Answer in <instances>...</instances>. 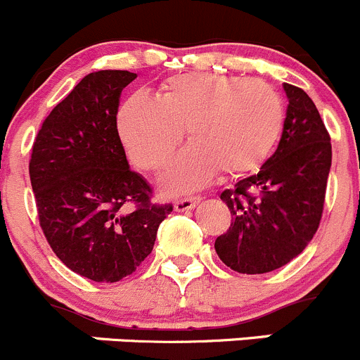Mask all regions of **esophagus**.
<instances>
[{
	"label": "esophagus",
	"instance_id": "obj_1",
	"mask_svg": "<svg viewBox=\"0 0 360 360\" xmlns=\"http://www.w3.org/2000/svg\"><path fill=\"white\" fill-rule=\"evenodd\" d=\"M199 201H201V198H184V199H179V201L175 202V212H187V210L195 208Z\"/></svg>",
	"mask_w": 360,
	"mask_h": 360
}]
</instances>
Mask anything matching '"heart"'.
<instances>
[{"label":"heart","instance_id":"obj_1","mask_svg":"<svg viewBox=\"0 0 360 360\" xmlns=\"http://www.w3.org/2000/svg\"><path fill=\"white\" fill-rule=\"evenodd\" d=\"M120 140L140 169L161 168L180 143L191 145L161 175L168 194L191 192L217 172L238 179L269 161L285 129V105L275 87L226 73H184L162 84L159 98L131 94L117 117Z\"/></svg>","mask_w":360,"mask_h":360}]
</instances>
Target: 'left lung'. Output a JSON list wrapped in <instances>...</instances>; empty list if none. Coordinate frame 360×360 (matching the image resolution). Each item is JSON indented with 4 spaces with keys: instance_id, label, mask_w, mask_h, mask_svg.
<instances>
[{
    "instance_id": "8db88e82",
    "label": "left lung",
    "mask_w": 360,
    "mask_h": 360,
    "mask_svg": "<svg viewBox=\"0 0 360 360\" xmlns=\"http://www.w3.org/2000/svg\"><path fill=\"white\" fill-rule=\"evenodd\" d=\"M275 154L257 175L226 188L231 227L215 240L220 261L245 275L275 271L301 254L319 229L330 169V136L315 103L296 85Z\"/></svg>"
}]
</instances>
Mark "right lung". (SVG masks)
I'll use <instances>...</instances> for the list:
<instances>
[{"instance_id":"obj_1","label":"right lung","mask_w":360,"mask_h":360,"mask_svg":"<svg viewBox=\"0 0 360 360\" xmlns=\"http://www.w3.org/2000/svg\"><path fill=\"white\" fill-rule=\"evenodd\" d=\"M126 70L89 73L56 105L33 143L30 176L38 219L60 261L94 282L136 271L152 252L172 205H152V188L131 172L117 131Z\"/></svg>"}]
</instances>
